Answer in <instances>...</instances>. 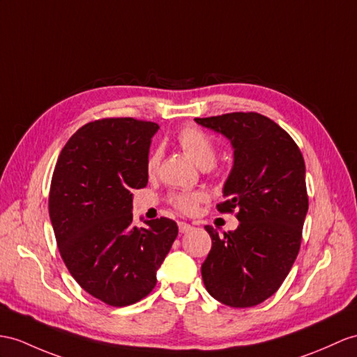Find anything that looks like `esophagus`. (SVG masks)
I'll use <instances>...</instances> for the list:
<instances>
[{"instance_id":"1","label":"esophagus","mask_w":357,"mask_h":357,"mask_svg":"<svg viewBox=\"0 0 357 357\" xmlns=\"http://www.w3.org/2000/svg\"><path fill=\"white\" fill-rule=\"evenodd\" d=\"M178 230H180V233H188L192 230V225L188 222H178Z\"/></svg>"}]
</instances>
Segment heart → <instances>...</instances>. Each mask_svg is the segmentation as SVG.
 Returning <instances> with one entry per match:
<instances>
[{
  "mask_svg": "<svg viewBox=\"0 0 357 357\" xmlns=\"http://www.w3.org/2000/svg\"><path fill=\"white\" fill-rule=\"evenodd\" d=\"M177 141L181 146V150L189 155L199 168L207 169L213 167L218 155V149L213 139L208 136L202 128L197 127H186L181 130L177 136ZM160 163V150L155 149L150 153L149 159H146V171L150 174L155 172ZM171 204L177 208V211L183 213H194L199 203L207 202V194L202 190H195V192H174L169 197Z\"/></svg>",
  "mask_w": 357,
  "mask_h": 357,
  "instance_id": "obj_1",
  "label": "heart"
}]
</instances>
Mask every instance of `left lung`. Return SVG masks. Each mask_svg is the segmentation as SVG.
Returning a JSON list of instances; mask_svg holds the SVG:
<instances>
[{
    "mask_svg": "<svg viewBox=\"0 0 357 357\" xmlns=\"http://www.w3.org/2000/svg\"><path fill=\"white\" fill-rule=\"evenodd\" d=\"M233 146L220 212L238 211L236 230L212 238L202 265L207 292L230 307H251L280 288L297 259L309 199L306 167L294 139L256 112L195 118Z\"/></svg>",
    "mask_w": 357,
    "mask_h": 357,
    "instance_id": "8db88e82",
    "label": "left lung"
}]
</instances>
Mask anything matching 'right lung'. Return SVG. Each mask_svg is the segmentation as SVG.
<instances>
[{
  "label": "right lung",
  "mask_w": 357,
  "mask_h": 357,
  "mask_svg": "<svg viewBox=\"0 0 357 357\" xmlns=\"http://www.w3.org/2000/svg\"><path fill=\"white\" fill-rule=\"evenodd\" d=\"M159 126L133 118L78 128L60 153L50 188V220L68 271L92 297L123 307L149 295L178 234L176 221L133 225V189L149 183Z\"/></svg>",
  "instance_id": "add662e5"
}]
</instances>
